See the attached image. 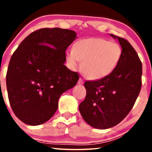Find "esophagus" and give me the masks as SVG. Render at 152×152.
<instances>
[{"label": "esophagus", "instance_id": "esophagus-1", "mask_svg": "<svg viewBox=\"0 0 152 152\" xmlns=\"http://www.w3.org/2000/svg\"><path fill=\"white\" fill-rule=\"evenodd\" d=\"M83 83H84V81H83V80L81 78H80L79 80H78V84H79V85H82Z\"/></svg>", "mask_w": 152, "mask_h": 152}]
</instances>
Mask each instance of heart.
I'll return each instance as SVG.
<instances>
[{"mask_svg":"<svg viewBox=\"0 0 152 152\" xmlns=\"http://www.w3.org/2000/svg\"><path fill=\"white\" fill-rule=\"evenodd\" d=\"M122 56L121 47L104 38H84L75 43L74 49L67 53V60L72 67L82 61L81 69L91 79L108 76L118 66Z\"/></svg>","mask_w":152,"mask_h":152,"instance_id":"1","label":"heart"}]
</instances>
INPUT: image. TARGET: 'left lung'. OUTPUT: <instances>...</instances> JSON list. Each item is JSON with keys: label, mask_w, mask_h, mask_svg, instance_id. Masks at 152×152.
Wrapping results in <instances>:
<instances>
[{"label": "left lung", "mask_w": 152, "mask_h": 152, "mask_svg": "<svg viewBox=\"0 0 152 152\" xmlns=\"http://www.w3.org/2000/svg\"><path fill=\"white\" fill-rule=\"evenodd\" d=\"M122 48L118 66L111 74L84 83L86 96L79 111L87 124L100 129L119 124L135 104L142 88V64L128 41L113 34Z\"/></svg>", "instance_id": "1"}]
</instances>
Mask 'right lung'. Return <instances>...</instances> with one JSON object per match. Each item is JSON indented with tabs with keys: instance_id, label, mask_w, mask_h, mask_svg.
Segmentation results:
<instances>
[{
	"instance_id": "obj_1",
	"label": "right lung",
	"mask_w": 152,
	"mask_h": 152,
	"mask_svg": "<svg viewBox=\"0 0 152 152\" xmlns=\"http://www.w3.org/2000/svg\"><path fill=\"white\" fill-rule=\"evenodd\" d=\"M74 31L41 28L20 43L10 58L6 86L11 109L20 121L42 124L58 109L61 95L79 76L64 65L66 50L76 39Z\"/></svg>"
}]
</instances>
